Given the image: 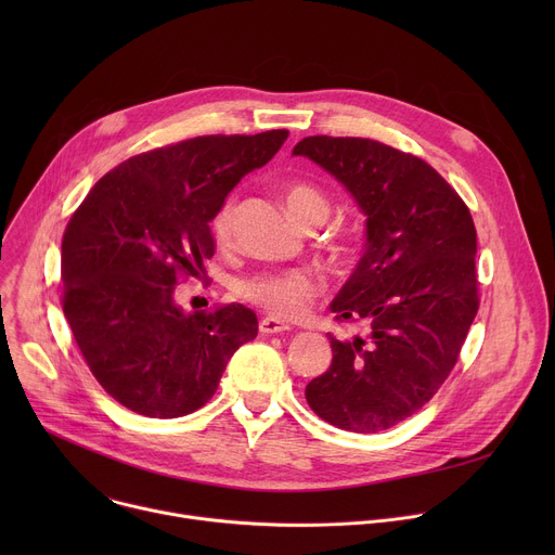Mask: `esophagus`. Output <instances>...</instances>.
<instances>
[{"instance_id":"esophagus-1","label":"esophagus","mask_w":555,"mask_h":555,"mask_svg":"<svg viewBox=\"0 0 555 555\" xmlns=\"http://www.w3.org/2000/svg\"><path fill=\"white\" fill-rule=\"evenodd\" d=\"M259 332L261 334H266V336H270V334H283V332H289V325L287 323H283V321H276V319H261L259 321Z\"/></svg>"}]
</instances>
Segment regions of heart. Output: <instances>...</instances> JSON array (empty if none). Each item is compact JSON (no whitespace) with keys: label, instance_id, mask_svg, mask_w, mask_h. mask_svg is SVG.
Wrapping results in <instances>:
<instances>
[{"label":"heart","instance_id":"1","mask_svg":"<svg viewBox=\"0 0 555 555\" xmlns=\"http://www.w3.org/2000/svg\"><path fill=\"white\" fill-rule=\"evenodd\" d=\"M283 202L292 219L305 228L321 225L330 215L327 197L309 182H287L283 186ZM234 197L221 202L212 217V236L217 244H228L232 236ZM336 257L347 253V246H334ZM323 294V281L305 270L294 272H259L236 283V296L259 307L276 319H298Z\"/></svg>","mask_w":555,"mask_h":555}]
</instances>
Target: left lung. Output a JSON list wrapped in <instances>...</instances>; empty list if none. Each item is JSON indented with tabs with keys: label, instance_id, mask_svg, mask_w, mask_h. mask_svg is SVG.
<instances>
[{
	"label": "left lung",
	"instance_id": "obj_1",
	"mask_svg": "<svg viewBox=\"0 0 555 555\" xmlns=\"http://www.w3.org/2000/svg\"><path fill=\"white\" fill-rule=\"evenodd\" d=\"M336 176L366 215V253L332 302V364L309 409L336 428L377 433L404 422L454 369L479 311L477 228L459 193L413 153L371 138L307 135L294 146Z\"/></svg>",
	"mask_w": 555,
	"mask_h": 555
}]
</instances>
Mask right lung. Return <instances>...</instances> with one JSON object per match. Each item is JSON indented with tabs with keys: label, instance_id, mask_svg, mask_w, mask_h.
Wrapping results in <instances>:
<instances>
[{
	"label": "right lung",
	"instance_id": "right-lung-1",
	"mask_svg": "<svg viewBox=\"0 0 555 555\" xmlns=\"http://www.w3.org/2000/svg\"><path fill=\"white\" fill-rule=\"evenodd\" d=\"M287 129L197 135L103 176L63 232V313L92 375L125 409L173 420L202 409L230 356L257 338L244 305L184 313L176 285L215 255L210 221Z\"/></svg>",
	"mask_w": 555,
	"mask_h": 555
}]
</instances>
